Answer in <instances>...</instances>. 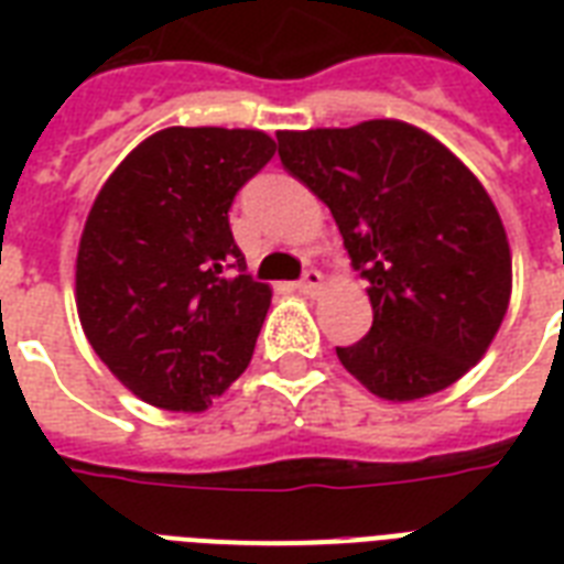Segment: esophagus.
Wrapping results in <instances>:
<instances>
[{
  "mask_svg": "<svg viewBox=\"0 0 564 564\" xmlns=\"http://www.w3.org/2000/svg\"><path fill=\"white\" fill-rule=\"evenodd\" d=\"M322 286H325V274L318 272V269H310V272L299 281V292H304L310 299H316L318 292H322Z\"/></svg>",
  "mask_w": 564,
  "mask_h": 564,
  "instance_id": "esophagus-1",
  "label": "esophagus"
}]
</instances>
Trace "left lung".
Listing matches in <instances>:
<instances>
[{
	"instance_id": "8db88e82",
	"label": "left lung",
	"mask_w": 564,
	"mask_h": 564,
	"mask_svg": "<svg viewBox=\"0 0 564 564\" xmlns=\"http://www.w3.org/2000/svg\"><path fill=\"white\" fill-rule=\"evenodd\" d=\"M283 166L330 207L369 281L371 330L336 357L371 394H436L489 351L512 295L507 228L477 175L403 119L278 131Z\"/></svg>"
}]
</instances>
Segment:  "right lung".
<instances>
[{
  "instance_id": "add662e5",
  "label": "right lung",
  "mask_w": 564,
  "mask_h": 564,
  "mask_svg": "<svg viewBox=\"0 0 564 564\" xmlns=\"http://www.w3.org/2000/svg\"><path fill=\"white\" fill-rule=\"evenodd\" d=\"M257 128L154 131L84 221L75 307L99 360L140 401L204 412L251 362L272 286L246 272L230 202L272 161Z\"/></svg>"
}]
</instances>
